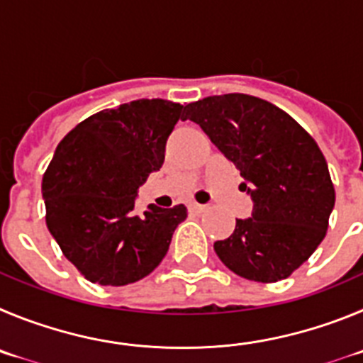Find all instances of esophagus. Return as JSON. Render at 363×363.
Returning <instances> with one entry per match:
<instances>
[{
  "label": "esophagus",
  "instance_id": "obj_1",
  "mask_svg": "<svg viewBox=\"0 0 363 363\" xmlns=\"http://www.w3.org/2000/svg\"><path fill=\"white\" fill-rule=\"evenodd\" d=\"M188 208H189V211H195V213H202V211L206 210V206L197 204V202H191V204H189Z\"/></svg>",
  "mask_w": 363,
  "mask_h": 363
}]
</instances>
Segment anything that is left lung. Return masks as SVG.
<instances>
[{"mask_svg":"<svg viewBox=\"0 0 363 363\" xmlns=\"http://www.w3.org/2000/svg\"><path fill=\"white\" fill-rule=\"evenodd\" d=\"M184 112L237 166L253 201L215 253L247 280L287 279L324 240L335 208L324 153L291 116L247 94L204 97Z\"/></svg>","mask_w":363,"mask_h":363,"instance_id":"1","label":"left lung"}]
</instances>
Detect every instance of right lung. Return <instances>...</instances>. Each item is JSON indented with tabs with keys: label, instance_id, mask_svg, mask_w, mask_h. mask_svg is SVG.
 <instances>
[{
	"label": "right lung",
	"instance_id": "1",
	"mask_svg": "<svg viewBox=\"0 0 363 363\" xmlns=\"http://www.w3.org/2000/svg\"><path fill=\"white\" fill-rule=\"evenodd\" d=\"M179 119V103L137 99L94 113L55 148L41 184L47 226L90 282L126 286L145 279L188 217L184 204H150L135 213L137 189L164 162Z\"/></svg>",
	"mask_w": 363,
	"mask_h": 363
}]
</instances>
